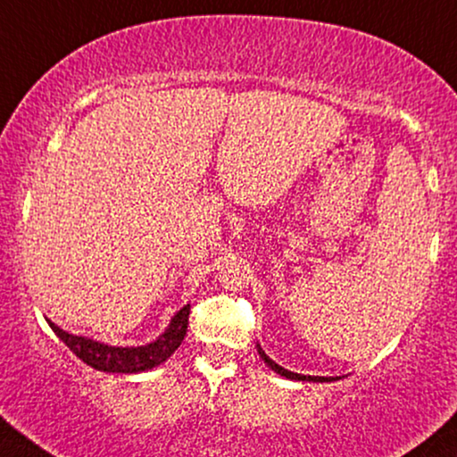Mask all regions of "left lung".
Instances as JSON below:
<instances>
[{
	"mask_svg": "<svg viewBox=\"0 0 457 457\" xmlns=\"http://www.w3.org/2000/svg\"><path fill=\"white\" fill-rule=\"evenodd\" d=\"M257 350H259V356L263 358L265 362H268V367L271 369V371H276V373H280L282 378H288V379H299V382H333V379H339V378H319V375H302V373H293V371H287V369H282L280 365H276L274 361H271V358L265 354V352L259 348L257 345Z\"/></svg>",
	"mask_w": 457,
	"mask_h": 457,
	"instance_id": "left-lung-1",
	"label": "left lung"
}]
</instances>
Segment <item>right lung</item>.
Instances as JSON below:
<instances>
[{
	"mask_svg": "<svg viewBox=\"0 0 457 457\" xmlns=\"http://www.w3.org/2000/svg\"><path fill=\"white\" fill-rule=\"evenodd\" d=\"M187 320H189V303L186 308H181L175 314V319L170 320L169 328L164 335H160L158 339L147 345H138V348H115V345H105L99 342H92L88 337H79V335H71L62 331L48 320L59 337L65 342L69 350L75 356L82 358L86 365H90L96 371H107V373H138L147 371L162 365V362L181 345L183 337L187 333Z\"/></svg>",
	"mask_w": 457,
	"mask_h": 457,
	"instance_id": "add662e5",
	"label": "right lung"
}]
</instances>
